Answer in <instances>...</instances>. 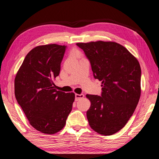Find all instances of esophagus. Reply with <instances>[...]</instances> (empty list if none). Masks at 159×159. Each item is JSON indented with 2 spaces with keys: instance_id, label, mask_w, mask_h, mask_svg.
Instances as JSON below:
<instances>
[{
  "instance_id": "1",
  "label": "esophagus",
  "mask_w": 159,
  "mask_h": 159,
  "mask_svg": "<svg viewBox=\"0 0 159 159\" xmlns=\"http://www.w3.org/2000/svg\"><path fill=\"white\" fill-rule=\"evenodd\" d=\"M84 98V94H78L76 93L75 95V101H78L80 99H82Z\"/></svg>"
}]
</instances>
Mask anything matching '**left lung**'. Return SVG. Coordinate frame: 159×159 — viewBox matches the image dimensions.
<instances>
[{
  "label": "left lung",
  "mask_w": 159,
  "mask_h": 159,
  "mask_svg": "<svg viewBox=\"0 0 159 159\" xmlns=\"http://www.w3.org/2000/svg\"><path fill=\"white\" fill-rule=\"evenodd\" d=\"M90 61L95 79L102 81L101 96L91 102L87 118L91 128L104 135L120 131L133 114L141 96V70L137 59L114 42L77 43Z\"/></svg>",
  "instance_id": "left-lung-1"
}]
</instances>
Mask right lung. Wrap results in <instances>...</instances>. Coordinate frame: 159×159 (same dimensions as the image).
Returning a JSON list of instances; mask_svg holds the SVG:
<instances>
[{
  "label": "right lung",
  "mask_w": 159,
  "mask_h": 159,
  "mask_svg": "<svg viewBox=\"0 0 159 159\" xmlns=\"http://www.w3.org/2000/svg\"><path fill=\"white\" fill-rule=\"evenodd\" d=\"M66 46H38L28 53L14 79V94L31 125L52 134L64 128L75 99L74 93L57 91L53 80L59 75Z\"/></svg>",
  "instance_id": "obj_1"
}]
</instances>
